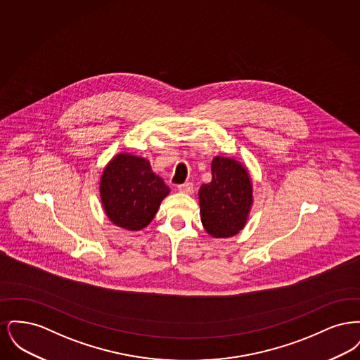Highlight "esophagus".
I'll return each mask as SVG.
<instances>
[{
	"label": "esophagus",
	"mask_w": 360,
	"mask_h": 360,
	"mask_svg": "<svg viewBox=\"0 0 360 360\" xmlns=\"http://www.w3.org/2000/svg\"><path fill=\"white\" fill-rule=\"evenodd\" d=\"M178 190H179L181 193H185V194H191V193L194 191V188H193V184H191V182H185V184H182V185L178 186Z\"/></svg>",
	"instance_id": "esophagus-1"
}]
</instances>
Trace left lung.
<instances>
[{
	"mask_svg": "<svg viewBox=\"0 0 360 360\" xmlns=\"http://www.w3.org/2000/svg\"><path fill=\"white\" fill-rule=\"evenodd\" d=\"M201 223L216 239L238 235L254 204V185L248 169L233 158L217 155L212 160V181L198 191Z\"/></svg>",
	"mask_w": 360,
	"mask_h": 360,
	"instance_id": "left-lung-1",
	"label": "left lung"
}]
</instances>
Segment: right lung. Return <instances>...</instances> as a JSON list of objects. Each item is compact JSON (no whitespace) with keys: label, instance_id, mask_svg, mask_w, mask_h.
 Listing matches in <instances>:
<instances>
[{"label":"right lung","instance_id":"add662e5","mask_svg":"<svg viewBox=\"0 0 360 360\" xmlns=\"http://www.w3.org/2000/svg\"><path fill=\"white\" fill-rule=\"evenodd\" d=\"M100 198L108 219L122 229L137 232L153 221L170 188L156 175L150 160L129 154L115 155L103 167Z\"/></svg>","mask_w":360,"mask_h":360}]
</instances>
